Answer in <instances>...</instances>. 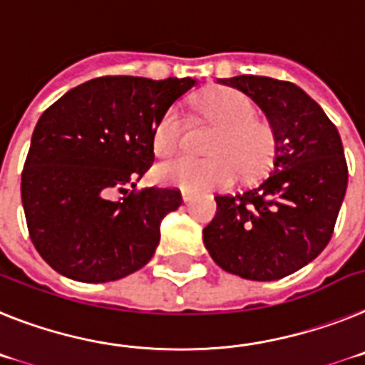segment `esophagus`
<instances>
[{
    "instance_id": "1",
    "label": "esophagus",
    "mask_w": 365,
    "mask_h": 365,
    "mask_svg": "<svg viewBox=\"0 0 365 365\" xmlns=\"http://www.w3.org/2000/svg\"><path fill=\"white\" fill-rule=\"evenodd\" d=\"M192 196H195V195H192L191 191H185V189L182 191V198H183V202H185V204H187V202L192 200Z\"/></svg>"
}]
</instances>
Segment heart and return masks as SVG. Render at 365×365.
<instances>
[{"mask_svg": "<svg viewBox=\"0 0 365 365\" xmlns=\"http://www.w3.org/2000/svg\"><path fill=\"white\" fill-rule=\"evenodd\" d=\"M195 112L215 126L205 152L209 158L180 156L156 169L160 182L185 191L226 189L242 178H253L272 163L277 148L274 126L257 117V106L242 91L218 88L196 99ZM185 123L178 108H169L152 128V150L160 158L170 156L182 145Z\"/></svg>", "mask_w": 365, "mask_h": 365, "instance_id": "heart-1", "label": "heart"}]
</instances>
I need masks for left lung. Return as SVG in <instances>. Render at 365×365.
<instances>
[{"mask_svg": "<svg viewBox=\"0 0 365 365\" xmlns=\"http://www.w3.org/2000/svg\"><path fill=\"white\" fill-rule=\"evenodd\" d=\"M246 93L277 135L274 167L240 195L215 196L204 244L222 270L275 281L314 261L334 231L347 189L344 145L318 103L287 81L255 75L218 78Z\"/></svg>", "mask_w": 365, "mask_h": 365, "instance_id": "left-lung-1", "label": "left lung"}]
</instances>
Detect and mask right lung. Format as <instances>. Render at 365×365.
Here are the masks:
<instances>
[{
	"label": "right lung",
	"mask_w": 365,
	"mask_h": 365,
	"mask_svg": "<svg viewBox=\"0 0 365 365\" xmlns=\"http://www.w3.org/2000/svg\"><path fill=\"white\" fill-rule=\"evenodd\" d=\"M195 78L99 77L51 104L34 126L21 204L43 261L82 283L134 274L160 244V224L182 205L178 189L113 200L154 161L152 128Z\"/></svg>",
	"instance_id": "obj_1"
}]
</instances>
